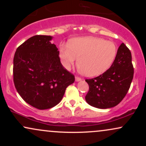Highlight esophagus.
I'll return each instance as SVG.
<instances>
[{"mask_svg": "<svg viewBox=\"0 0 146 146\" xmlns=\"http://www.w3.org/2000/svg\"><path fill=\"white\" fill-rule=\"evenodd\" d=\"M81 80H82L81 78H80V77H78V76L75 77V81L76 82H80V81H81Z\"/></svg>", "mask_w": 146, "mask_h": 146, "instance_id": "34e87169", "label": "esophagus"}]
</instances>
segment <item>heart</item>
<instances>
[{"label":"heart","mask_w":146,"mask_h":146,"mask_svg":"<svg viewBox=\"0 0 146 146\" xmlns=\"http://www.w3.org/2000/svg\"><path fill=\"white\" fill-rule=\"evenodd\" d=\"M117 53V45L113 41L95 37L73 38L69 44H60L59 51L64 67L71 69L78 60L79 70L87 77L105 73L113 64Z\"/></svg>","instance_id":"1"}]
</instances>
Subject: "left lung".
I'll use <instances>...</instances> for the list:
<instances>
[{"label":"left lung","mask_w":146,"mask_h":146,"mask_svg":"<svg viewBox=\"0 0 146 146\" xmlns=\"http://www.w3.org/2000/svg\"><path fill=\"white\" fill-rule=\"evenodd\" d=\"M133 75L131 52L122 43L111 66L103 74L85 80L89 86L86 102L102 109L115 106L128 92Z\"/></svg>","instance_id":"1"}]
</instances>
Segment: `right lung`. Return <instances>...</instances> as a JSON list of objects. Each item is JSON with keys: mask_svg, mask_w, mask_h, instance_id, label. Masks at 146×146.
Wrapping results in <instances>:
<instances>
[{"mask_svg": "<svg viewBox=\"0 0 146 146\" xmlns=\"http://www.w3.org/2000/svg\"><path fill=\"white\" fill-rule=\"evenodd\" d=\"M50 36L37 35L16 49L13 76L15 87L21 98L39 110L59 104L75 76L64 68L56 44Z\"/></svg>", "mask_w": 146, "mask_h": 146, "instance_id": "1", "label": "right lung"}]
</instances>
